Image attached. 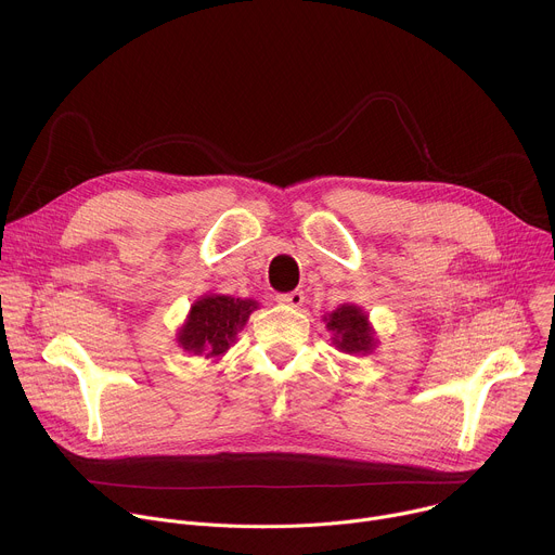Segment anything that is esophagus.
<instances>
[{
    "instance_id": "1",
    "label": "esophagus",
    "mask_w": 555,
    "mask_h": 555,
    "mask_svg": "<svg viewBox=\"0 0 555 555\" xmlns=\"http://www.w3.org/2000/svg\"><path fill=\"white\" fill-rule=\"evenodd\" d=\"M276 300L281 305H287V307H300L305 302V294L300 289H294V292H287V294H279Z\"/></svg>"
}]
</instances>
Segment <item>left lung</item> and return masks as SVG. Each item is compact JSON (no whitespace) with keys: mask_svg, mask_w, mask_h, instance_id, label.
<instances>
[{"mask_svg":"<svg viewBox=\"0 0 555 555\" xmlns=\"http://www.w3.org/2000/svg\"><path fill=\"white\" fill-rule=\"evenodd\" d=\"M327 330L334 334V345L343 353H371L377 345L369 315L358 305H340L336 311L325 315Z\"/></svg>","mask_w":555,"mask_h":555,"instance_id":"left-lung-1","label":"left lung"}]
</instances>
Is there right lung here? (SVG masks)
<instances>
[{
    "mask_svg": "<svg viewBox=\"0 0 555 555\" xmlns=\"http://www.w3.org/2000/svg\"><path fill=\"white\" fill-rule=\"evenodd\" d=\"M259 302L250 298H232L225 294H206L193 302L186 323L178 332L184 351L206 358L223 356L248 323Z\"/></svg>",
    "mask_w": 555,
    "mask_h": 555,
    "instance_id": "obj_1",
    "label": "right lung"
}]
</instances>
